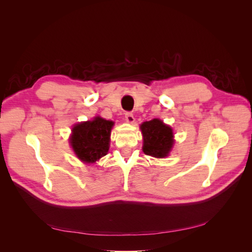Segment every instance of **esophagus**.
<instances>
[{"instance_id": "1", "label": "esophagus", "mask_w": 252, "mask_h": 252, "mask_svg": "<svg viewBox=\"0 0 252 252\" xmlns=\"http://www.w3.org/2000/svg\"><path fill=\"white\" fill-rule=\"evenodd\" d=\"M125 120H126V122H128V123H133L134 122V117H133V114L131 113V112H126L125 113Z\"/></svg>"}]
</instances>
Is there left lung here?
<instances>
[{
    "mask_svg": "<svg viewBox=\"0 0 252 252\" xmlns=\"http://www.w3.org/2000/svg\"><path fill=\"white\" fill-rule=\"evenodd\" d=\"M143 133V151L145 155L155 158L168 156L173 145L172 129L165 125L161 120L154 119L144 122L141 125Z\"/></svg>",
    "mask_w": 252,
    "mask_h": 252,
    "instance_id": "8db88e82",
    "label": "left lung"
}]
</instances>
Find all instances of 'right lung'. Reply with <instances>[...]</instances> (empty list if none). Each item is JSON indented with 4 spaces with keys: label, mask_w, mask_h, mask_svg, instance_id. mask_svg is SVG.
Returning <instances> with one entry per match:
<instances>
[{
    "label": "right lung",
    "mask_w": 252,
    "mask_h": 252,
    "mask_svg": "<svg viewBox=\"0 0 252 252\" xmlns=\"http://www.w3.org/2000/svg\"><path fill=\"white\" fill-rule=\"evenodd\" d=\"M113 122L100 117L72 128L70 144L75 155L85 163H94L107 155Z\"/></svg>",
    "instance_id": "obj_1"
}]
</instances>
